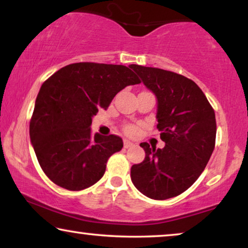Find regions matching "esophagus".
I'll use <instances>...</instances> for the list:
<instances>
[{
  "instance_id": "obj_1",
  "label": "esophagus",
  "mask_w": 248,
  "mask_h": 248,
  "mask_svg": "<svg viewBox=\"0 0 248 248\" xmlns=\"http://www.w3.org/2000/svg\"><path fill=\"white\" fill-rule=\"evenodd\" d=\"M133 145H134L133 142H131L128 140H124V148H131V147H133Z\"/></svg>"
}]
</instances>
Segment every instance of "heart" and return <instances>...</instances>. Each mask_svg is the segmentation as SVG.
Instances as JSON below:
<instances>
[{
	"instance_id": "b5f03b06",
	"label": "heart",
	"mask_w": 248,
	"mask_h": 248,
	"mask_svg": "<svg viewBox=\"0 0 248 248\" xmlns=\"http://www.w3.org/2000/svg\"><path fill=\"white\" fill-rule=\"evenodd\" d=\"M125 132H126L127 134L134 135L138 133V127L134 126V125H128V126L125 127Z\"/></svg>"
}]
</instances>
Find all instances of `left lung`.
I'll return each mask as SVG.
<instances>
[{"instance_id":"obj_1","label":"left lung","mask_w":248,"mask_h":248,"mask_svg":"<svg viewBox=\"0 0 248 248\" xmlns=\"http://www.w3.org/2000/svg\"><path fill=\"white\" fill-rule=\"evenodd\" d=\"M132 69L157 98V128L162 149L140 147L144 160L131 168V179L154 200L177 196L204 170L216 143V115L198 84L181 74L132 64Z\"/></svg>"}]
</instances>
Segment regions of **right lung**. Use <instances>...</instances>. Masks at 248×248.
<instances>
[{
  "instance_id": "obj_1",
  "label": "right lung",
  "mask_w": 248,
  "mask_h": 248,
  "mask_svg": "<svg viewBox=\"0 0 248 248\" xmlns=\"http://www.w3.org/2000/svg\"><path fill=\"white\" fill-rule=\"evenodd\" d=\"M132 66L73 63L60 69L40 87L30 121V141L40 167L53 183L81 191L99 181L108 158L123 140L93 134L98 109H106L125 87L140 83Z\"/></svg>"
}]
</instances>
